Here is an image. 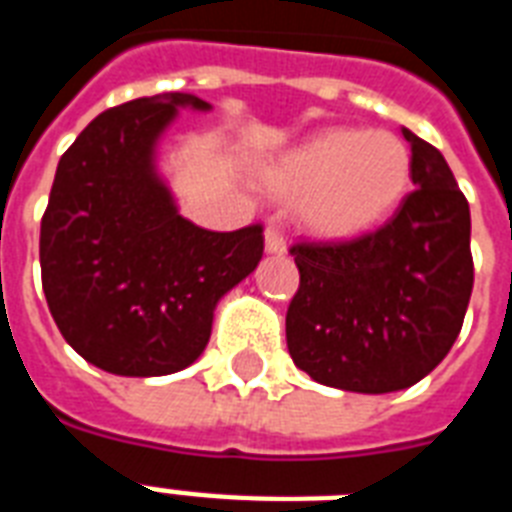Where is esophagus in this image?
I'll return each instance as SVG.
<instances>
[{"mask_svg":"<svg viewBox=\"0 0 512 512\" xmlns=\"http://www.w3.org/2000/svg\"><path fill=\"white\" fill-rule=\"evenodd\" d=\"M265 252H268V255H284V252H287V239L281 236V231L276 225H268V228H265Z\"/></svg>","mask_w":512,"mask_h":512,"instance_id":"1","label":"esophagus"}]
</instances>
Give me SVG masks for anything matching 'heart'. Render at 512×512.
<instances>
[{
	"mask_svg": "<svg viewBox=\"0 0 512 512\" xmlns=\"http://www.w3.org/2000/svg\"><path fill=\"white\" fill-rule=\"evenodd\" d=\"M412 159L382 130H324L265 164L263 180L279 196H300L297 212L321 239H350L398 207L409 188Z\"/></svg>",
	"mask_w": 512,
	"mask_h": 512,
	"instance_id": "1",
	"label": "heart"
}]
</instances>
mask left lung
<instances>
[{
  "instance_id": "left-lung-1",
  "label": "left lung",
  "mask_w": 512,
  "mask_h": 512,
  "mask_svg": "<svg viewBox=\"0 0 512 512\" xmlns=\"http://www.w3.org/2000/svg\"><path fill=\"white\" fill-rule=\"evenodd\" d=\"M401 132L414 191L396 215L358 239L289 249L300 271L289 356L316 382L350 393H393L433 372L473 292L468 199L441 151Z\"/></svg>"
}]
</instances>
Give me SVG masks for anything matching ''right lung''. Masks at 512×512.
<instances>
[{"label": "right lung", "instance_id": "add662e5", "mask_svg": "<svg viewBox=\"0 0 512 512\" xmlns=\"http://www.w3.org/2000/svg\"><path fill=\"white\" fill-rule=\"evenodd\" d=\"M180 108L167 92L108 108L60 156L42 217L39 263L60 335L103 372L162 377L207 348L217 303L255 271L263 228L207 231L177 212L156 170Z\"/></svg>", "mask_w": 512, "mask_h": 512}]
</instances>
